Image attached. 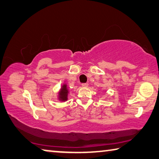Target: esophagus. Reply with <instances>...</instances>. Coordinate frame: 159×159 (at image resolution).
Returning a JSON list of instances; mask_svg holds the SVG:
<instances>
[{
	"instance_id": "1",
	"label": "esophagus",
	"mask_w": 159,
	"mask_h": 159,
	"mask_svg": "<svg viewBox=\"0 0 159 159\" xmlns=\"http://www.w3.org/2000/svg\"><path fill=\"white\" fill-rule=\"evenodd\" d=\"M88 84L87 83H84V84H82V87H88Z\"/></svg>"
}]
</instances>
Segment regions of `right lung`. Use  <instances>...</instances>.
Instances as JSON below:
<instances>
[{
  "instance_id": "right-lung-1",
  "label": "right lung",
  "mask_w": 159,
  "mask_h": 159,
  "mask_svg": "<svg viewBox=\"0 0 159 159\" xmlns=\"http://www.w3.org/2000/svg\"><path fill=\"white\" fill-rule=\"evenodd\" d=\"M70 93V90L66 83L61 85V89L58 91L57 95V99L61 102H65L67 101L68 99V93Z\"/></svg>"
}]
</instances>
